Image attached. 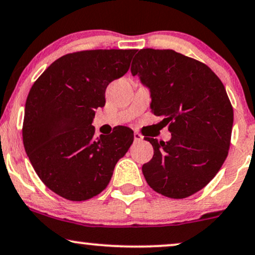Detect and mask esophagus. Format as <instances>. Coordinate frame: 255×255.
I'll list each match as a JSON object with an SVG mask.
<instances>
[{
  "instance_id": "34e87169",
  "label": "esophagus",
  "mask_w": 255,
  "mask_h": 255,
  "mask_svg": "<svg viewBox=\"0 0 255 255\" xmlns=\"http://www.w3.org/2000/svg\"><path fill=\"white\" fill-rule=\"evenodd\" d=\"M142 139H143V136L141 135L140 133H137V131L134 133V141H135V142H139V141H141Z\"/></svg>"
}]
</instances>
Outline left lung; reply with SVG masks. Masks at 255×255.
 <instances>
[{
  "label": "left lung",
  "instance_id": "1",
  "mask_svg": "<svg viewBox=\"0 0 255 255\" xmlns=\"http://www.w3.org/2000/svg\"><path fill=\"white\" fill-rule=\"evenodd\" d=\"M130 72L171 131L166 142L146 137L154 149L142 166L146 182L166 197H189L216 176L228 154L234 114L225 85L205 64L173 50L137 51Z\"/></svg>",
  "mask_w": 255,
  "mask_h": 255
}]
</instances>
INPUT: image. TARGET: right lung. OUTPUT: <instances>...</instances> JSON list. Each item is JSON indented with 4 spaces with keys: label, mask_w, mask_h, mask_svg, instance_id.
I'll return each mask as SVG.
<instances>
[{
    "label": "right lung",
    "mask_w": 255,
    "mask_h": 255,
    "mask_svg": "<svg viewBox=\"0 0 255 255\" xmlns=\"http://www.w3.org/2000/svg\"><path fill=\"white\" fill-rule=\"evenodd\" d=\"M135 50H91L60 57L30 89L23 146L36 174L69 201L102 192L134 135L128 127L95 137V109L106 104L110 82L128 71Z\"/></svg>",
    "instance_id": "add662e5"
}]
</instances>
